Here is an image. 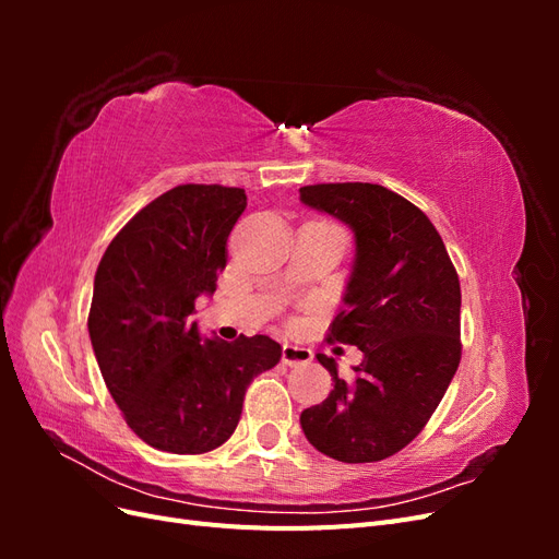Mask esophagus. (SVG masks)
Returning <instances> with one entry per match:
<instances>
[{
    "label": "esophagus",
    "mask_w": 559,
    "mask_h": 559,
    "mask_svg": "<svg viewBox=\"0 0 559 559\" xmlns=\"http://www.w3.org/2000/svg\"><path fill=\"white\" fill-rule=\"evenodd\" d=\"M310 361H312V349L284 343V347H282V364L284 366H306Z\"/></svg>",
    "instance_id": "obj_1"
}]
</instances>
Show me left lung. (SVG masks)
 <instances>
[{
  "instance_id": "8db88e82",
  "label": "left lung",
  "mask_w": 559,
  "mask_h": 559,
  "mask_svg": "<svg viewBox=\"0 0 559 559\" xmlns=\"http://www.w3.org/2000/svg\"><path fill=\"white\" fill-rule=\"evenodd\" d=\"M300 200L354 230L347 310L329 326V343L364 352L349 382L335 359L317 354L333 389L300 413V427L337 462H380L425 429L456 373L460 277L429 216L384 186L314 183L302 186Z\"/></svg>"
}]
</instances>
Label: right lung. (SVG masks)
<instances>
[{
    "label": "right lung",
    "instance_id": "add662e5",
    "mask_svg": "<svg viewBox=\"0 0 559 559\" xmlns=\"http://www.w3.org/2000/svg\"><path fill=\"white\" fill-rule=\"evenodd\" d=\"M245 189L181 183L118 230L95 273L91 343L128 427L151 448L202 454L238 427L245 392L277 366L267 335L200 337V294L216 292Z\"/></svg>",
    "mask_w": 559,
    "mask_h": 559
}]
</instances>
